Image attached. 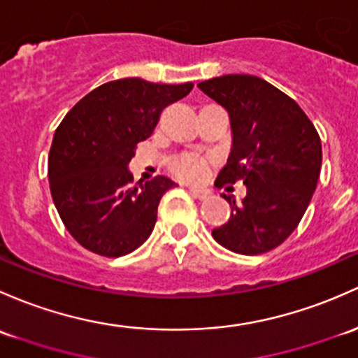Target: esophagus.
<instances>
[{
    "label": "esophagus",
    "mask_w": 358,
    "mask_h": 358,
    "mask_svg": "<svg viewBox=\"0 0 358 358\" xmlns=\"http://www.w3.org/2000/svg\"><path fill=\"white\" fill-rule=\"evenodd\" d=\"M190 192L197 199H208V197H210V190L209 189H204V187H190Z\"/></svg>",
    "instance_id": "34e87169"
}]
</instances>
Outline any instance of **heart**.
Segmentation results:
<instances>
[{
	"instance_id": "heart-1",
	"label": "heart",
	"mask_w": 358,
	"mask_h": 358,
	"mask_svg": "<svg viewBox=\"0 0 358 358\" xmlns=\"http://www.w3.org/2000/svg\"><path fill=\"white\" fill-rule=\"evenodd\" d=\"M209 166L208 157L201 156V154L195 152H187L182 156H176L171 161V171L176 176L183 180H189V182H197L204 176L206 169Z\"/></svg>"
}]
</instances>
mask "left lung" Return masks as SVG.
I'll return each mask as SVG.
<instances>
[{
  "label": "left lung",
  "mask_w": 358,
  "mask_h": 358,
  "mask_svg": "<svg viewBox=\"0 0 358 358\" xmlns=\"http://www.w3.org/2000/svg\"><path fill=\"white\" fill-rule=\"evenodd\" d=\"M199 89L228 111L231 123V152L214 185L242 180L247 187L242 202L223 195L231 214L213 229L214 240L243 255L273 250L299 227L317 187V130L292 97L254 75H223Z\"/></svg>",
  "instance_id": "1"
}]
</instances>
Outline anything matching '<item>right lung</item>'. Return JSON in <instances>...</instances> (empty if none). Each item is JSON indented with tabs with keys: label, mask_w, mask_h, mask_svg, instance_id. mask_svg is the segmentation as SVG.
<instances>
[{
	"label": "right lung",
	"mask_w": 358,
	"mask_h": 358,
	"mask_svg": "<svg viewBox=\"0 0 358 358\" xmlns=\"http://www.w3.org/2000/svg\"><path fill=\"white\" fill-rule=\"evenodd\" d=\"M192 87V82L120 78L94 89L66 113L52 137L48 178L59 217L82 247L120 257L149 238L161 197L176 183L163 175L135 183L129 163L161 111Z\"/></svg>",
	"instance_id": "right-lung-1"
}]
</instances>
